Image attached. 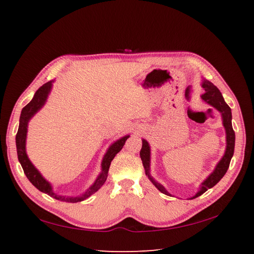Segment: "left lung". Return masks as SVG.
Here are the masks:
<instances>
[{"label": "left lung", "mask_w": 254, "mask_h": 254, "mask_svg": "<svg viewBox=\"0 0 254 254\" xmlns=\"http://www.w3.org/2000/svg\"><path fill=\"white\" fill-rule=\"evenodd\" d=\"M201 85L203 89L205 90L204 94L201 95V99L205 102V104L215 108V109L219 111L220 115H222L223 126L225 127V132H226V149L223 157L220 158L217 165L215 166L214 170L210 172L206 179L199 185L197 192L195 193V195H193L191 197V199L202 195V194L205 191H207L208 189L213 188L215 185H217L219 180L222 179L228 170L230 160L233 158L234 149H235V132L233 130V124H231V119H233V117H231V109L225 102L222 93H220L219 89L213 83H210L209 80L203 78ZM142 143H143L142 149L141 152H139V156H141L142 163L145 169V174H146V176L148 177L150 182H152L161 193L171 196V194L166 190V188L163 185H160L159 182L156 181L153 178V176L150 175V146H149V143L145 138L142 139Z\"/></svg>", "instance_id": "8db88e82"}]
</instances>
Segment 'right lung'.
<instances>
[{
    "instance_id": "add662e5",
    "label": "right lung",
    "mask_w": 254,
    "mask_h": 254,
    "mask_svg": "<svg viewBox=\"0 0 254 254\" xmlns=\"http://www.w3.org/2000/svg\"><path fill=\"white\" fill-rule=\"evenodd\" d=\"M53 82H55V80H50V82L42 85L41 87L36 91L29 104L26 105L23 108V110H21L18 131H17V134H16V148H17L18 160L21 167H23V170L25 172L26 177L28 178V180L38 189V190L48 194V195H50L53 198L59 199V201L67 202V203H76V202L84 201V199L89 197L90 195H93L95 192L98 191L99 189L104 186V183L107 180L108 171H109V167L112 159L115 158V156L122 149V147L124 146V143H126L127 139L130 137V135H128V134L127 135H124L110 145L109 148L107 149L106 154L104 155V157H102L100 174L98 175V177H97V179L95 180L93 185H91L84 193L79 194L77 196L59 195L58 193L53 191L51 183L40 174V171L38 170L34 166V164L31 163L26 152V139H27V132H28V123L32 119V117H34L36 113L46 105L48 97H49L51 93Z\"/></svg>"
}]
</instances>
